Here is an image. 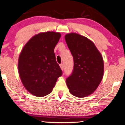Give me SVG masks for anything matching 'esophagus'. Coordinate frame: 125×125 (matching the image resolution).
Listing matches in <instances>:
<instances>
[{
	"mask_svg": "<svg viewBox=\"0 0 125 125\" xmlns=\"http://www.w3.org/2000/svg\"><path fill=\"white\" fill-rule=\"evenodd\" d=\"M60 67H61V69H62V70H63V69H64V65H63V63H62V64H60Z\"/></svg>",
	"mask_w": 125,
	"mask_h": 125,
	"instance_id": "34e87169",
	"label": "esophagus"
}]
</instances>
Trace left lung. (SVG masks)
I'll return each instance as SVG.
<instances>
[{"instance_id": "left-lung-1", "label": "left lung", "mask_w": 125, "mask_h": 125, "mask_svg": "<svg viewBox=\"0 0 125 125\" xmlns=\"http://www.w3.org/2000/svg\"><path fill=\"white\" fill-rule=\"evenodd\" d=\"M74 59V68L66 79L69 92L77 97L90 95L97 89L104 74L103 59L94 42L75 33L65 36Z\"/></svg>"}]
</instances>
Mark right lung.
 Instances as JSON below:
<instances>
[{
  "label": "right lung",
  "instance_id": "1",
  "mask_svg": "<svg viewBox=\"0 0 125 125\" xmlns=\"http://www.w3.org/2000/svg\"><path fill=\"white\" fill-rule=\"evenodd\" d=\"M61 37L54 31L40 33L31 37L21 52L18 63L20 78L25 89L34 96L50 94L62 75L54 53Z\"/></svg>",
  "mask_w": 125,
  "mask_h": 125
}]
</instances>
